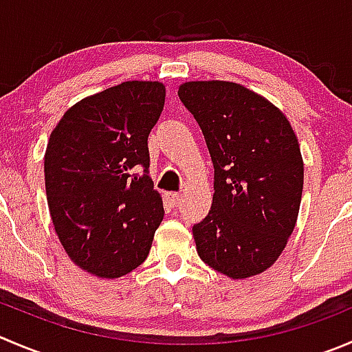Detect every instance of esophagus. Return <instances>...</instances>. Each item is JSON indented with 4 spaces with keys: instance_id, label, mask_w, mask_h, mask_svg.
<instances>
[{
    "instance_id": "obj_1",
    "label": "esophagus",
    "mask_w": 352,
    "mask_h": 352,
    "mask_svg": "<svg viewBox=\"0 0 352 352\" xmlns=\"http://www.w3.org/2000/svg\"><path fill=\"white\" fill-rule=\"evenodd\" d=\"M180 194L179 192H168L166 194V199H168V203L172 204V206H177V204L180 203Z\"/></svg>"
}]
</instances>
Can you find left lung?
Wrapping results in <instances>:
<instances>
[{"mask_svg": "<svg viewBox=\"0 0 352 352\" xmlns=\"http://www.w3.org/2000/svg\"><path fill=\"white\" fill-rule=\"evenodd\" d=\"M179 98L214 168L211 210L192 227L197 254L230 278L261 274L298 220L305 180L298 138L277 107L235 82H186Z\"/></svg>", "mask_w": 352, "mask_h": 352, "instance_id": "left-lung-1", "label": "left lung"}]
</instances>
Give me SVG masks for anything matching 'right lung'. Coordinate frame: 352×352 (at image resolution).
I'll return each instance as SVG.
<instances>
[{"mask_svg":"<svg viewBox=\"0 0 352 352\" xmlns=\"http://www.w3.org/2000/svg\"><path fill=\"white\" fill-rule=\"evenodd\" d=\"M163 104L160 82H122L74 104L50 135L51 220L72 261L96 277L135 270L163 220L162 196L148 175V138Z\"/></svg>","mask_w":352,"mask_h":352,"instance_id":"obj_1","label":"right lung"}]
</instances>
